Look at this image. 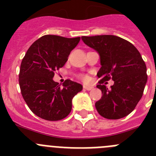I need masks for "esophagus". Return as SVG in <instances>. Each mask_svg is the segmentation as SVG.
I'll use <instances>...</instances> for the list:
<instances>
[{
  "mask_svg": "<svg viewBox=\"0 0 156 156\" xmlns=\"http://www.w3.org/2000/svg\"><path fill=\"white\" fill-rule=\"evenodd\" d=\"M93 87H90V86H83V89L87 90H91L93 89Z\"/></svg>",
  "mask_w": 156,
  "mask_h": 156,
  "instance_id": "esophagus-1",
  "label": "esophagus"
}]
</instances>
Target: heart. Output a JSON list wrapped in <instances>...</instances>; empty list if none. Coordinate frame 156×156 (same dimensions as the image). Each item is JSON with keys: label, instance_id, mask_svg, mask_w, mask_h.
Instances as JSON below:
<instances>
[{"label": "heart", "instance_id": "1", "mask_svg": "<svg viewBox=\"0 0 156 156\" xmlns=\"http://www.w3.org/2000/svg\"><path fill=\"white\" fill-rule=\"evenodd\" d=\"M81 79L83 80L85 82H88V81H90V77L87 76H81Z\"/></svg>", "mask_w": 156, "mask_h": 156}]
</instances>
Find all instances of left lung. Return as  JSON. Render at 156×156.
I'll return each mask as SVG.
<instances>
[{
    "label": "left lung",
    "mask_w": 156,
    "mask_h": 156,
    "mask_svg": "<svg viewBox=\"0 0 156 156\" xmlns=\"http://www.w3.org/2000/svg\"><path fill=\"white\" fill-rule=\"evenodd\" d=\"M88 47L100 56L101 78L97 87L102 92L95 103L98 112L108 119H118L129 115L143 95L147 83V68L140 52L131 43L113 35L82 37ZM112 79L114 84L108 89L101 85Z\"/></svg>",
    "instance_id": "obj_1"
}]
</instances>
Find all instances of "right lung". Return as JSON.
I'll list each match as a JSON object with an SVG mask.
<instances>
[{
    "mask_svg": "<svg viewBox=\"0 0 156 156\" xmlns=\"http://www.w3.org/2000/svg\"><path fill=\"white\" fill-rule=\"evenodd\" d=\"M80 37L45 35L30 47L22 61L19 75L21 93L36 115L49 121L66 118L73 97L83 90L80 83L66 80L62 87L53 80L55 72L68 60Z\"/></svg>",
    "mask_w": 156,
    "mask_h": 156,
    "instance_id": "1",
    "label": "right lung"
}]
</instances>
